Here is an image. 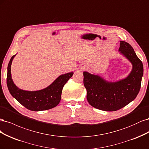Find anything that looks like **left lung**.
Segmentation results:
<instances>
[{"label": "left lung", "mask_w": 149, "mask_h": 149, "mask_svg": "<svg viewBox=\"0 0 149 149\" xmlns=\"http://www.w3.org/2000/svg\"><path fill=\"white\" fill-rule=\"evenodd\" d=\"M120 53L131 62L132 69L125 79L108 81L100 75L84 72V84L87 99L93 107L106 111H114L126 106L137 97L141 86L143 68L132 47L121 41Z\"/></svg>", "instance_id": "8db88e82"}]
</instances>
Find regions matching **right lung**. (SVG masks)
I'll use <instances>...</instances> for the list:
<instances>
[{"label": "right lung", "instance_id": "1", "mask_svg": "<svg viewBox=\"0 0 149 149\" xmlns=\"http://www.w3.org/2000/svg\"><path fill=\"white\" fill-rule=\"evenodd\" d=\"M16 56H13L7 68V84L9 92L18 102L31 111H44L56 107L61 99L62 90L64 85L73 75L69 72L59 76L48 87L37 91H26L20 89L13 83L11 75V65Z\"/></svg>", "mask_w": 149, "mask_h": 149}]
</instances>
